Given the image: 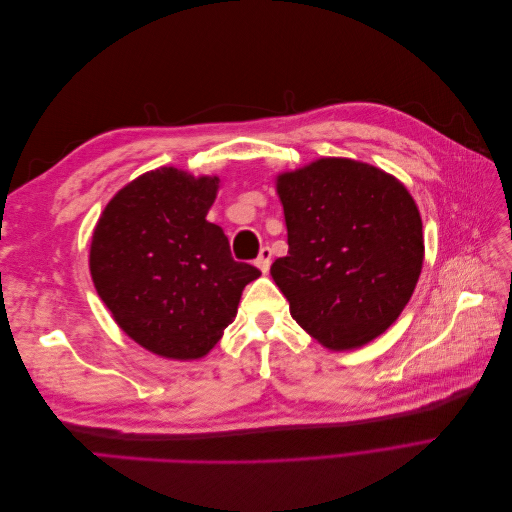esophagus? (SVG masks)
Returning <instances> with one entry per match:
<instances>
[{
  "mask_svg": "<svg viewBox=\"0 0 512 512\" xmlns=\"http://www.w3.org/2000/svg\"><path fill=\"white\" fill-rule=\"evenodd\" d=\"M271 256H273L271 247H262L258 258H256V267H258L262 273L269 271V267H271Z\"/></svg>",
  "mask_w": 512,
  "mask_h": 512,
  "instance_id": "obj_1",
  "label": "esophagus"
}]
</instances>
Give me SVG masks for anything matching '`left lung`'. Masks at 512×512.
Instances as JSON below:
<instances>
[{
  "label": "left lung",
  "instance_id": "left-lung-1",
  "mask_svg": "<svg viewBox=\"0 0 512 512\" xmlns=\"http://www.w3.org/2000/svg\"><path fill=\"white\" fill-rule=\"evenodd\" d=\"M288 256L271 277L290 316L335 352L361 348L404 312L423 269V222L406 185L348 158L277 175Z\"/></svg>",
  "mask_w": 512,
  "mask_h": 512
}]
</instances>
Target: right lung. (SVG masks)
<instances>
[{
  "instance_id": "obj_1",
  "label": "right lung",
  "mask_w": 512,
  "mask_h": 512,
  "mask_svg": "<svg viewBox=\"0 0 512 512\" xmlns=\"http://www.w3.org/2000/svg\"><path fill=\"white\" fill-rule=\"evenodd\" d=\"M218 188L220 177L156 168L111 198L91 237L100 299L123 333L166 359L205 356L260 275L232 260L224 230L207 222Z\"/></svg>"
}]
</instances>
